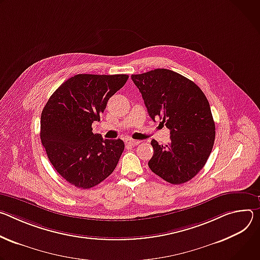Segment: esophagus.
Listing matches in <instances>:
<instances>
[{"mask_svg":"<svg viewBox=\"0 0 260 260\" xmlns=\"http://www.w3.org/2000/svg\"><path fill=\"white\" fill-rule=\"evenodd\" d=\"M125 142L127 143L128 146H130V147H134V146L138 145V143H139L140 141L134 140V139H132V138H126V139H125Z\"/></svg>","mask_w":260,"mask_h":260,"instance_id":"1","label":"esophagus"}]
</instances>
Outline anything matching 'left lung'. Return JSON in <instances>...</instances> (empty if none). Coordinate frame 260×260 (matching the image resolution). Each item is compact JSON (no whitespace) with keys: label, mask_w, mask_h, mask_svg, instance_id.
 I'll use <instances>...</instances> for the list:
<instances>
[{"label":"left lung","mask_w":260,"mask_h":260,"mask_svg":"<svg viewBox=\"0 0 260 260\" xmlns=\"http://www.w3.org/2000/svg\"><path fill=\"white\" fill-rule=\"evenodd\" d=\"M131 78L153 121L160 119L170 130V142L153 139L151 170L164 181L180 185L205 166L215 141V122L210 103L192 80L168 69L133 74Z\"/></svg>","instance_id":"1"}]
</instances>
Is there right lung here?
<instances>
[{"label":"right lung","instance_id":"1","mask_svg":"<svg viewBox=\"0 0 260 260\" xmlns=\"http://www.w3.org/2000/svg\"><path fill=\"white\" fill-rule=\"evenodd\" d=\"M127 74H77L48 99L41 113L40 138L47 157L71 185L90 189L117 167L125 149L122 139H103L92 123L100 121L108 99L123 88Z\"/></svg>","mask_w":260,"mask_h":260}]
</instances>
